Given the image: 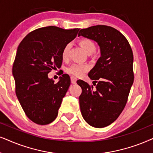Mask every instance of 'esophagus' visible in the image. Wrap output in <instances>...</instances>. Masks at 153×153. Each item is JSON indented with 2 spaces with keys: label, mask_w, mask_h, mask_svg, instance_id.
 Segmentation results:
<instances>
[{
  "label": "esophagus",
  "mask_w": 153,
  "mask_h": 153,
  "mask_svg": "<svg viewBox=\"0 0 153 153\" xmlns=\"http://www.w3.org/2000/svg\"><path fill=\"white\" fill-rule=\"evenodd\" d=\"M71 83H72V84H75L77 82V78L74 76H71Z\"/></svg>",
  "instance_id": "1"
}]
</instances>
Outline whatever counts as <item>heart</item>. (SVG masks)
I'll list each match as a JSON object with an SVG mask.
<instances>
[{"label": "heart", "mask_w": 153, "mask_h": 153, "mask_svg": "<svg viewBox=\"0 0 153 153\" xmlns=\"http://www.w3.org/2000/svg\"><path fill=\"white\" fill-rule=\"evenodd\" d=\"M80 45L83 48V50L87 52V54H91L96 50V45L92 40L88 38H84L80 41ZM71 48V44H66L62 50V57L66 59L68 55L69 50ZM89 67L86 64H73L67 68L66 72L70 74L75 75V76L80 77L84 75L85 73L89 71Z\"/></svg>", "instance_id": "1"}]
</instances>
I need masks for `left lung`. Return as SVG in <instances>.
Instances as JSON below:
<instances>
[{"label":"left lung","instance_id":"8db88e82","mask_svg":"<svg viewBox=\"0 0 153 153\" xmlns=\"http://www.w3.org/2000/svg\"><path fill=\"white\" fill-rule=\"evenodd\" d=\"M80 36L97 42L101 50L100 58L88 74L91 80H100L97 85L93 83L96 88L85 81H77L82 88L80 111L91 127H105L117 120L127 102L134 78L133 52L127 38L111 26L82 28Z\"/></svg>","mask_w":153,"mask_h":153}]
</instances>
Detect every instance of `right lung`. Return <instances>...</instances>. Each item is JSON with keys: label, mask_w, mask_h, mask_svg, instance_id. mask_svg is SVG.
Listing matches in <instances>:
<instances>
[{"label": "right lung", "mask_w": 153, "mask_h": 153, "mask_svg": "<svg viewBox=\"0 0 153 153\" xmlns=\"http://www.w3.org/2000/svg\"><path fill=\"white\" fill-rule=\"evenodd\" d=\"M78 30L40 28L26 35L18 46L13 66L16 95L26 116L38 125H48L57 117L71 79L63 74L55 83L48 74L62 66L63 49Z\"/></svg>", "instance_id": "obj_1"}]
</instances>
